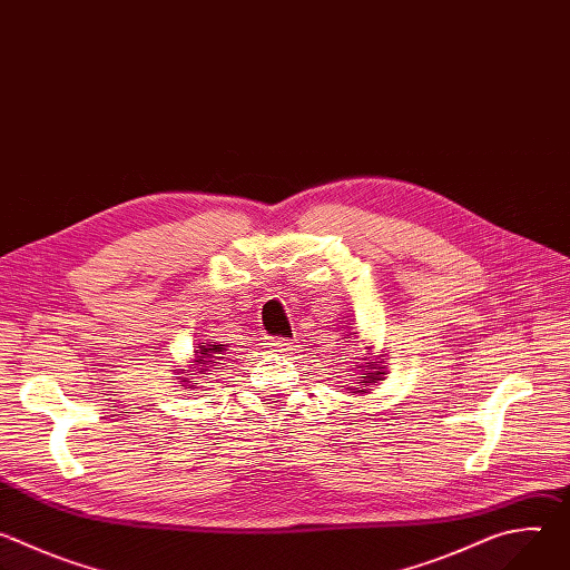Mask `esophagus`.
<instances>
[{
	"label": "esophagus",
	"instance_id": "obj_1",
	"mask_svg": "<svg viewBox=\"0 0 570 570\" xmlns=\"http://www.w3.org/2000/svg\"><path fill=\"white\" fill-rule=\"evenodd\" d=\"M268 345L273 352H279V354H293L295 350V343L291 338H271Z\"/></svg>",
	"mask_w": 570,
	"mask_h": 570
}]
</instances>
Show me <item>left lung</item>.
Here are the masks:
<instances>
[{
	"label": "left lung",
	"mask_w": 570,
	"mask_h": 570,
	"mask_svg": "<svg viewBox=\"0 0 570 570\" xmlns=\"http://www.w3.org/2000/svg\"><path fill=\"white\" fill-rule=\"evenodd\" d=\"M361 372H365V376H358V381H361V385H370V383H376V381H383V367H374L372 363L370 365H365V370H361ZM356 392H365V390H356Z\"/></svg>",
	"instance_id": "left-lung-1"
}]
</instances>
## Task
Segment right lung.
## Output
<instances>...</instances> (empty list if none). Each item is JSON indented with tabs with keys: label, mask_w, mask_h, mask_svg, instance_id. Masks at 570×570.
Wrapping results in <instances>:
<instances>
[{
	"label": "right lung",
	"mask_w": 570,
	"mask_h": 570,
	"mask_svg": "<svg viewBox=\"0 0 570 570\" xmlns=\"http://www.w3.org/2000/svg\"><path fill=\"white\" fill-rule=\"evenodd\" d=\"M225 345H207V343H200L198 350H196V361L194 365H198L200 372H207V367L220 358Z\"/></svg>",
	"instance_id": "obj_1"
}]
</instances>
